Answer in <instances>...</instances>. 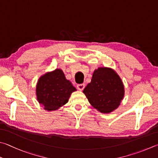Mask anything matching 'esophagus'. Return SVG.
Returning a JSON list of instances; mask_svg holds the SVG:
<instances>
[{"label": "esophagus", "instance_id": "1", "mask_svg": "<svg viewBox=\"0 0 158 158\" xmlns=\"http://www.w3.org/2000/svg\"><path fill=\"white\" fill-rule=\"evenodd\" d=\"M77 88L79 90H83L85 88V84H78L77 85Z\"/></svg>", "mask_w": 158, "mask_h": 158}]
</instances>
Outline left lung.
<instances>
[{
  "label": "left lung",
  "instance_id": "8db88e82",
  "mask_svg": "<svg viewBox=\"0 0 158 158\" xmlns=\"http://www.w3.org/2000/svg\"><path fill=\"white\" fill-rule=\"evenodd\" d=\"M84 93L94 108L108 113L119 106L124 88L115 72L110 68H99L94 70L91 82L85 88Z\"/></svg>",
  "mask_w": 158,
  "mask_h": 158
}]
</instances>
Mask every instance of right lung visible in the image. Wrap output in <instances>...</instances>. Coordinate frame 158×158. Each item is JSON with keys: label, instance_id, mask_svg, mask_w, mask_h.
Returning <instances> with one entry per match:
<instances>
[{"label": "right lung", "instance_id": "1", "mask_svg": "<svg viewBox=\"0 0 158 158\" xmlns=\"http://www.w3.org/2000/svg\"><path fill=\"white\" fill-rule=\"evenodd\" d=\"M75 90L63 71L56 69L39 79L36 92L39 102L44 106L45 110L50 111L66 104L71 93Z\"/></svg>", "mask_w": 158, "mask_h": 158}]
</instances>
